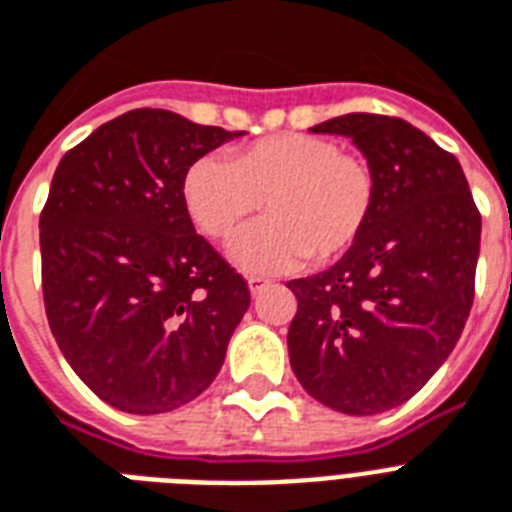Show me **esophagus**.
Returning <instances> with one entry per match:
<instances>
[{
    "label": "esophagus",
    "mask_w": 512,
    "mask_h": 512,
    "mask_svg": "<svg viewBox=\"0 0 512 512\" xmlns=\"http://www.w3.org/2000/svg\"><path fill=\"white\" fill-rule=\"evenodd\" d=\"M271 287V281L268 279H260V276H252V279H249V292H252V295H263L265 289Z\"/></svg>",
    "instance_id": "34e87169"
}]
</instances>
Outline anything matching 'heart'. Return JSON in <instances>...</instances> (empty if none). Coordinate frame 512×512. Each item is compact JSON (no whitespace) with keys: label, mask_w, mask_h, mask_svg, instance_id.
I'll use <instances>...</instances> for the list:
<instances>
[{"label":"heart","mask_w":512,"mask_h":512,"mask_svg":"<svg viewBox=\"0 0 512 512\" xmlns=\"http://www.w3.org/2000/svg\"><path fill=\"white\" fill-rule=\"evenodd\" d=\"M271 215L233 244L247 271L292 268L305 257L332 263L364 236L377 185L369 164L321 135L284 132L233 151L231 162L201 156L183 175L188 217L209 239L228 241L263 207Z\"/></svg>","instance_id":"b5f03b06"}]
</instances>
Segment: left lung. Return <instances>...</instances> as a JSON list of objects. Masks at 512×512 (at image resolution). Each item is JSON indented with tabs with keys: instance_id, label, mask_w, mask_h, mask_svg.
<instances>
[{
	"instance_id": "1",
	"label": "left lung",
	"mask_w": 512,
	"mask_h": 512,
	"mask_svg": "<svg viewBox=\"0 0 512 512\" xmlns=\"http://www.w3.org/2000/svg\"><path fill=\"white\" fill-rule=\"evenodd\" d=\"M366 156L377 199L353 249L289 281V361L316 401L342 414L404 404L452 353L470 316L481 212L460 162L404 119L345 114L313 127Z\"/></svg>"
}]
</instances>
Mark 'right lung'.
<instances>
[{
	"instance_id": "right-lung-1",
	"label": "right lung",
	"mask_w": 512,
	"mask_h": 512,
	"mask_svg": "<svg viewBox=\"0 0 512 512\" xmlns=\"http://www.w3.org/2000/svg\"><path fill=\"white\" fill-rule=\"evenodd\" d=\"M244 132L135 108L60 159L39 217L44 311L87 388L130 414L172 412L220 372L249 287L183 204V175Z\"/></svg>"
}]
</instances>
